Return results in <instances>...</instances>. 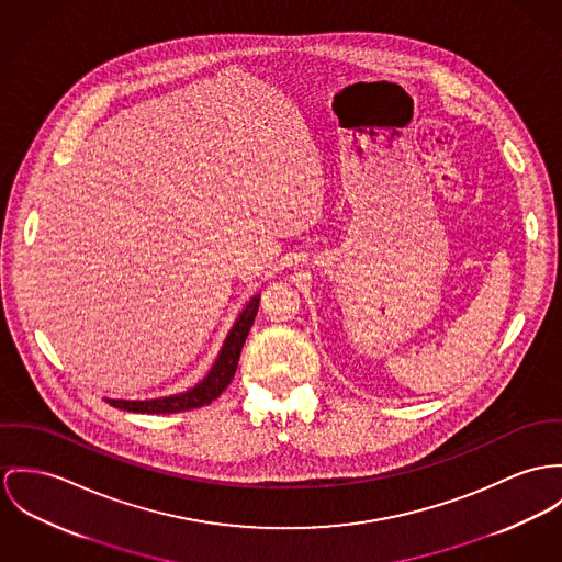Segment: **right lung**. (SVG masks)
Listing matches in <instances>:
<instances>
[{
    "instance_id": "right-lung-1",
    "label": "right lung",
    "mask_w": 562,
    "mask_h": 562,
    "mask_svg": "<svg viewBox=\"0 0 562 562\" xmlns=\"http://www.w3.org/2000/svg\"><path fill=\"white\" fill-rule=\"evenodd\" d=\"M260 295H255L248 305L244 307V312L239 314V318L235 321L233 329L228 331L224 345L220 348L216 363L212 366L210 374L196 385V387L188 389L183 393L177 395H167V397H156V400H111L104 397L111 406L120 408V411H128V413H147V415H167V413H181V411H192L199 406H207L216 400L217 395L228 387V383L235 376L237 363H239V355L244 342L248 338V331L255 323V316L259 312Z\"/></svg>"
}]
</instances>
